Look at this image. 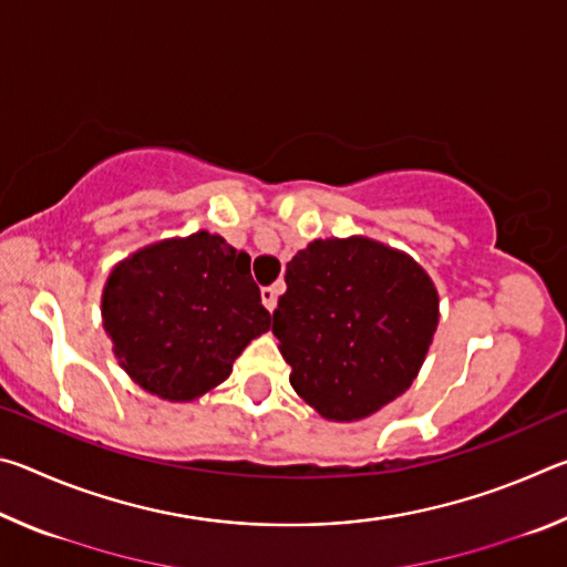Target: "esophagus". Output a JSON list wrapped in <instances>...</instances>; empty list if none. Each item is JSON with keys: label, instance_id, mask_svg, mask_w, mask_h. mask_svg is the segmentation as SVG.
I'll list each match as a JSON object with an SVG mask.
<instances>
[{"label": "esophagus", "instance_id": "34e87169", "mask_svg": "<svg viewBox=\"0 0 567 567\" xmlns=\"http://www.w3.org/2000/svg\"><path fill=\"white\" fill-rule=\"evenodd\" d=\"M262 305L270 312L275 310V307H277V290H275V287H262Z\"/></svg>", "mask_w": 567, "mask_h": 567}]
</instances>
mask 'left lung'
Listing matches in <instances>:
<instances>
[{
	"label": "left lung",
	"instance_id": "left-lung-1",
	"mask_svg": "<svg viewBox=\"0 0 567 567\" xmlns=\"http://www.w3.org/2000/svg\"><path fill=\"white\" fill-rule=\"evenodd\" d=\"M272 334L290 385L324 420L370 417L400 398L437 330V290L410 255L368 237L315 239L285 272Z\"/></svg>",
	"mask_w": 567,
	"mask_h": 567
}]
</instances>
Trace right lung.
I'll return each mask as SVG.
<instances>
[{
    "label": "right lung",
    "mask_w": 567,
    "mask_h": 567,
    "mask_svg": "<svg viewBox=\"0 0 567 567\" xmlns=\"http://www.w3.org/2000/svg\"><path fill=\"white\" fill-rule=\"evenodd\" d=\"M102 322L114 358L142 390L189 402L229 378L272 315L249 275V255L203 229L142 247L114 267Z\"/></svg>",
    "instance_id": "obj_1"
}]
</instances>
